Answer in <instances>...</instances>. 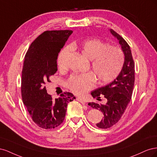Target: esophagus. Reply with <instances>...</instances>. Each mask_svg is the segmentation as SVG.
<instances>
[{
	"label": "esophagus",
	"instance_id": "esophagus-1",
	"mask_svg": "<svg viewBox=\"0 0 157 157\" xmlns=\"http://www.w3.org/2000/svg\"><path fill=\"white\" fill-rule=\"evenodd\" d=\"M77 99V100L78 101L81 103L82 104V105H85V104H86V102H85L84 99H82V98H77V99Z\"/></svg>",
	"mask_w": 157,
	"mask_h": 157
}]
</instances>
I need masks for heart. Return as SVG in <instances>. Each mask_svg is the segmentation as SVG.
<instances>
[{"instance_id":"heart-1","label":"heart","mask_w":157,"mask_h":157,"mask_svg":"<svg viewBox=\"0 0 157 157\" xmlns=\"http://www.w3.org/2000/svg\"><path fill=\"white\" fill-rule=\"evenodd\" d=\"M71 48L77 50L85 58L91 61L92 73L71 76L66 86L75 94L82 96L92 90L96 84V78L99 84L109 83L115 79L121 72L124 63V52L121 48L110 46L98 39H89L82 42H75ZM66 47L60 52L58 65L63 69L65 59L71 52Z\"/></svg>"}]
</instances>
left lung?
I'll list each match as a JSON object with an SVG mask.
<instances>
[{
  "mask_svg": "<svg viewBox=\"0 0 157 157\" xmlns=\"http://www.w3.org/2000/svg\"><path fill=\"white\" fill-rule=\"evenodd\" d=\"M112 35L117 37L124 54V63L121 72L116 79L106 86L96 89L91 92L94 98L101 100V96L107 99L105 104L90 102L88 105L103 113V119L96 124L102 129L109 128L121 119L130 103L135 81V64L132 58L130 47L126 41L113 29Z\"/></svg>",
  "mask_w": 157,
  "mask_h": 157,
  "instance_id": "8db88e82",
  "label": "left lung"
}]
</instances>
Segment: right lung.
<instances>
[{
  "mask_svg": "<svg viewBox=\"0 0 157 157\" xmlns=\"http://www.w3.org/2000/svg\"><path fill=\"white\" fill-rule=\"evenodd\" d=\"M71 30L46 31L33 41L25 56L21 92L23 103L35 124L44 129H52L64 121L67 106L75 97L61 94L53 99L45 86L58 71L57 59Z\"/></svg>",
  "mask_w": 157,
  "mask_h": 157,
  "instance_id": "obj_1",
  "label": "right lung"
}]
</instances>
